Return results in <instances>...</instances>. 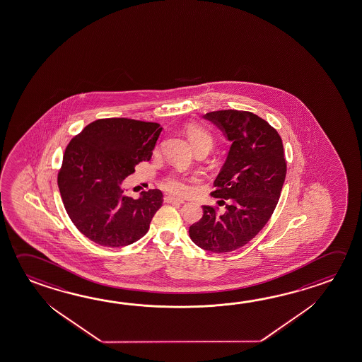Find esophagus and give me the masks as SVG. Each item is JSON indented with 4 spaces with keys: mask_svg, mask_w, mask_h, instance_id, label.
<instances>
[{
    "mask_svg": "<svg viewBox=\"0 0 362 362\" xmlns=\"http://www.w3.org/2000/svg\"><path fill=\"white\" fill-rule=\"evenodd\" d=\"M164 201L166 203H184L183 199H180V198H175V197L173 196H166L164 198Z\"/></svg>",
    "mask_w": 362,
    "mask_h": 362,
    "instance_id": "esophagus-1",
    "label": "esophagus"
}]
</instances>
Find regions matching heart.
I'll return each instance as SVG.
<instances>
[{"label": "heart", "mask_w": 362, "mask_h": 362, "mask_svg": "<svg viewBox=\"0 0 362 362\" xmlns=\"http://www.w3.org/2000/svg\"><path fill=\"white\" fill-rule=\"evenodd\" d=\"M185 134L188 136V140L190 141L192 146L194 147V150L201 148V147L209 150L214 145V137L211 132L199 124L189 123L185 127ZM161 185H163V188H165L166 190L175 193V194H184L189 189L188 179L177 175V174L164 179Z\"/></svg>", "instance_id": "1"}]
</instances>
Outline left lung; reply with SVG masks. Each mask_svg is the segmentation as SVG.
I'll return each mask as SVG.
<instances>
[{
	"instance_id": "8db88e82",
	"label": "left lung",
	"mask_w": 362,
	"mask_h": 362,
	"mask_svg": "<svg viewBox=\"0 0 362 362\" xmlns=\"http://www.w3.org/2000/svg\"><path fill=\"white\" fill-rule=\"evenodd\" d=\"M231 141L228 159L214 182L225 212L202 206V218L189 228L190 239L212 253L244 247L264 228L285 183V151L279 132L252 112L216 110L204 115Z\"/></svg>"
}]
</instances>
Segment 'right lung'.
<instances>
[{"instance_id":"1","label":"right lung","mask_w":362,"mask_h":362,"mask_svg":"<svg viewBox=\"0 0 362 362\" xmlns=\"http://www.w3.org/2000/svg\"><path fill=\"white\" fill-rule=\"evenodd\" d=\"M163 128L159 123L128 118L93 122L66 147L58 188L71 221L99 245L124 247L141 239L161 207L159 189L139 199L121 184L134 166L148 161Z\"/></svg>"}]
</instances>
